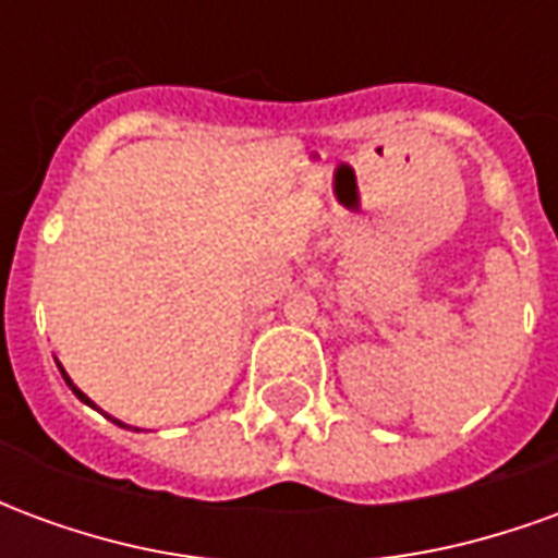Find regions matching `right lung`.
Segmentation results:
<instances>
[{
    "instance_id": "obj_1",
    "label": "right lung",
    "mask_w": 558,
    "mask_h": 558,
    "mask_svg": "<svg viewBox=\"0 0 558 558\" xmlns=\"http://www.w3.org/2000/svg\"><path fill=\"white\" fill-rule=\"evenodd\" d=\"M59 371H62V367H59ZM62 376H65V383H68V386H71V391H74V395H77V398L83 400V403H89V407H92V400L86 398V395H83V391H80V388L74 386V383H71V379H68V374H65V371H62ZM107 418H110V415H107ZM113 421H116V418H113ZM116 424H122V421H116Z\"/></svg>"
}]
</instances>
